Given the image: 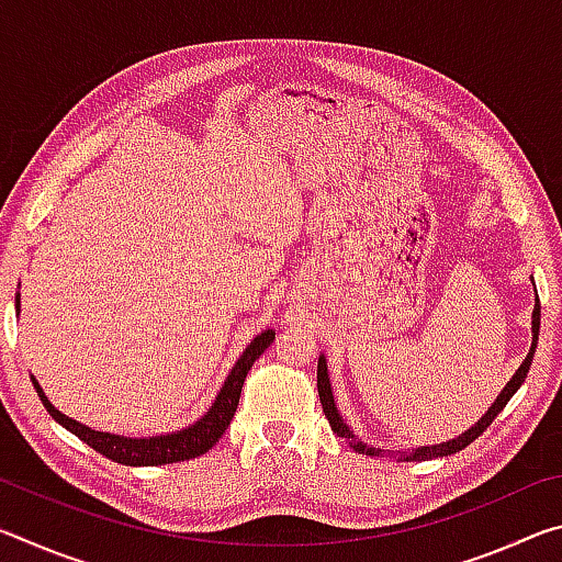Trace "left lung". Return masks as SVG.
<instances>
[{
    "instance_id": "left-lung-1",
    "label": "left lung",
    "mask_w": 562,
    "mask_h": 562,
    "mask_svg": "<svg viewBox=\"0 0 562 562\" xmlns=\"http://www.w3.org/2000/svg\"><path fill=\"white\" fill-rule=\"evenodd\" d=\"M530 329H532V345H530L528 357L522 359V364L518 367V372L513 374V379H510L506 386H503V392L498 394L496 402L491 404L488 412L481 416V422L473 424L469 431H463L461 436H456V439H451V441L434 443V446H422V449L404 451V461H429V459H441V456H451L456 451L465 449V446L479 439V436L488 429V426L493 424V418H496L503 412V406L510 402V396L518 392L520 384L526 382V376H528L530 361H532V355H536V347H538V331H540V302L538 300H536V307H532V327ZM317 392H319L322 412H325L327 422L331 426V431H335L337 436H341V439H347L351 443V449L359 451V453H367V456H379V453H382V449H376V446L361 443L357 436H355V431H351L349 426H347L345 418L339 416L337 404H335V396H331V384H329V372H327V359L325 357H319V361H317Z\"/></svg>"
}]
</instances>
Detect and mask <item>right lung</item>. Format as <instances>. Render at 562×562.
<instances>
[{
    "mask_svg": "<svg viewBox=\"0 0 562 562\" xmlns=\"http://www.w3.org/2000/svg\"><path fill=\"white\" fill-rule=\"evenodd\" d=\"M16 312H19V294H16ZM274 331L265 329L255 337L247 349L240 355V359L235 361V367L227 374L225 384L217 392L213 406L198 418L195 424L186 426V429L173 431V434H164V436H146V439H131V436H119V434H109V431H93L89 426H83L79 422H74L66 414H61L59 408H54V404L46 398L42 392V386L36 379L32 376L36 394H40L42 404L46 406L56 422H59L64 429H69L74 436H79L83 443H89L93 451H99L106 459L123 463V465H160V463H176V461H188L195 459V456H203L205 451H211L215 441L225 434L227 426H231L237 402H240V392L245 384V376L250 372V367L255 364V359H260L265 349L272 345Z\"/></svg>",
    "mask_w": 562,
    "mask_h": 562,
    "instance_id": "obj_1",
    "label": "right lung"
}]
</instances>
